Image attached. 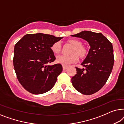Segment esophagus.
<instances>
[{
    "label": "esophagus",
    "instance_id": "esophagus-1",
    "mask_svg": "<svg viewBox=\"0 0 124 124\" xmlns=\"http://www.w3.org/2000/svg\"><path fill=\"white\" fill-rule=\"evenodd\" d=\"M67 69V67H66V66H63V70H66Z\"/></svg>",
    "mask_w": 124,
    "mask_h": 124
}]
</instances>
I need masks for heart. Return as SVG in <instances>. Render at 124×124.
<instances>
[{"instance_id": "heart-1", "label": "heart", "mask_w": 124, "mask_h": 124, "mask_svg": "<svg viewBox=\"0 0 124 124\" xmlns=\"http://www.w3.org/2000/svg\"><path fill=\"white\" fill-rule=\"evenodd\" d=\"M68 41L74 46L71 52L72 54L70 55H59L56 59L57 63L64 66H69L71 64L78 62L79 60L78 55L81 57H83L86 54V49L82 46L81 43L80 41L75 39H70ZM51 49L54 53H58L61 50V43L60 41L54 43L51 47Z\"/></svg>"}]
</instances>
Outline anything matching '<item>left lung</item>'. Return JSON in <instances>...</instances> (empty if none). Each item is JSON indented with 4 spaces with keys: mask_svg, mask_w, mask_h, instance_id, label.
Here are the masks:
<instances>
[{
    "mask_svg": "<svg viewBox=\"0 0 124 124\" xmlns=\"http://www.w3.org/2000/svg\"><path fill=\"white\" fill-rule=\"evenodd\" d=\"M71 36L85 40L90 47L81 64L85 69L76 67L77 74L71 79L72 85L83 94H92L104 86L112 72L114 63L112 45L101 33L83 31Z\"/></svg>",
    "mask_w": 124,
    "mask_h": 124,
    "instance_id": "1",
    "label": "left lung"
}]
</instances>
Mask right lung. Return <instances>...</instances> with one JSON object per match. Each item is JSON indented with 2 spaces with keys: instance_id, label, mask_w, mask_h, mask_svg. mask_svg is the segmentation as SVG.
I'll use <instances>...</instances> for the list:
<instances>
[{
  "instance_id": "right-lung-1",
  "label": "right lung",
  "mask_w": 124,
  "mask_h": 124,
  "mask_svg": "<svg viewBox=\"0 0 124 124\" xmlns=\"http://www.w3.org/2000/svg\"><path fill=\"white\" fill-rule=\"evenodd\" d=\"M62 38L43 33L27 34L15 45L14 69L19 82L30 93L41 94L54 86L62 66L47 64L55 60L52 45Z\"/></svg>"
}]
</instances>
